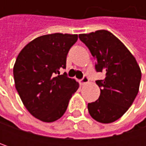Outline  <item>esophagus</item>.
Returning a JSON list of instances; mask_svg holds the SVG:
<instances>
[{
    "label": "esophagus",
    "mask_w": 146,
    "mask_h": 146,
    "mask_svg": "<svg viewBox=\"0 0 146 146\" xmlns=\"http://www.w3.org/2000/svg\"><path fill=\"white\" fill-rule=\"evenodd\" d=\"M88 82H89V78H88L87 76H84L83 78L79 80V84H80L81 85H84V84H86V83H88Z\"/></svg>",
    "instance_id": "34e87169"
}]
</instances>
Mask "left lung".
I'll list each match as a JSON object with an SVG mask.
<instances>
[{"label":"left lung","instance_id":"8db88e82","mask_svg":"<svg viewBox=\"0 0 146 146\" xmlns=\"http://www.w3.org/2000/svg\"><path fill=\"white\" fill-rule=\"evenodd\" d=\"M78 38L96 59V72L106 73L105 78L96 81L101 95L88 104L89 112L99 123L115 122L129 110L139 92L140 68L127 47L107 30L82 34Z\"/></svg>","mask_w":146,"mask_h":146}]
</instances>
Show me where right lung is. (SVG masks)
<instances>
[{"label":"right lung","mask_w":146,"mask_h":146,"mask_svg":"<svg viewBox=\"0 0 146 146\" xmlns=\"http://www.w3.org/2000/svg\"><path fill=\"white\" fill-rule=\"evenodd\" d=\"M77 35L56 33L40 36L18 54L13 67L16 90L27 110L45 123L65 113L78 83L60 68H66L67 55Z\"/></svg>","instance_id":"obj_1"}]
</instances>
